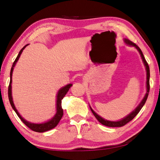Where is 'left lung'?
I'll return each mask as SVG.
<instances>
[{"mask_svg": "<svg viewBox=\"0 0 160 160\" xmlns=\"http://www.w3.org/2000/svg\"><path fill=\"white\" fill-rule=\"evenodd\" d=\"M125 42L126 44L129 45V46H132V47H134L136 49L138 50V52H139L141 58H142V61L143 62V64L146 67V75H147V81H146V88H147V91L145 96H144L143 99H142V101L141 102V103L138 105V107L135 108V109L132 111V113H130L126 117H125L124 118H122V120H118V121H109V120H107L104 118H102V117L99 116L98 113H96L92 109V108L90 107V110H91L92 113H93V115L95 116L96 118L98 120V121L101 123V124L104 125L105 126H107V127H111V128H116V127H122V126H124L125 125L127 124L129 121L134 118L136 116L137 114L139 112L140 110L141 109V108L143 107V105L145 104L147 100L148 96L149 94V91H150V69H149V66L148 62H146L145 58H144V56L141 52V50L140 49V48L138 47L136 44H134V42H132V41L128 40V39H124Z\"/></svg>", "mask_w": 160, "mask_h": 160, "instance_id": "left-lung-1", "label": "left lung"}]
</instances>
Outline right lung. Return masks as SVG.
<instances>
[{
	"instance_id": "right-lung-1",
	"label": "right lung",
	"mask_w": 160,
	"mask_h": 160,
	"mask_svg": "<svg viewBox=\"0 0 160 160\" xmlns=\"http://www.w3.org/2000/svg\"><path fill=\"white\" fill-rule=\"evenodd\" d=\"M28 44H26V46H24L21 51L19 52V54H18L17 57L15 59V61L13 62V65L12 66L11 68V71H10V84H9L8 86V98H9V100H10V103L11 104L12 107L14 109V111L16 112L17 114V116H19L21 120L25 124L27 127L29 128L31 130L34 131V132H47L48 130H50L53 128H54L58 124V122H60V120L62 118V117L63 116V110L61 106V102H62V98L65 97V95H66V93L68 92L69 89L70 88V87L72 86V84L70 83L68 85H66L65 86L62 87V88L60 89L58 92V94H57V99H56V113L54 116L52 118V119L48 120L47 122H45L43 123H40V124H36V123H32V122H30L28 121H27L25 119H23V118L21 116L20 114L18 112V111L17 110L16 107H15L14 102H13V99H12V72L14 70V67L16 65L17 62L19 60V57L22 54L23 50L25 49L26 46H28Z\"/></svg>"
}]
</instances>
